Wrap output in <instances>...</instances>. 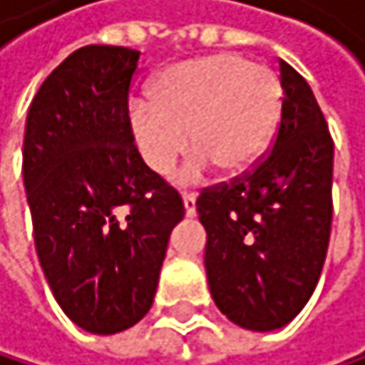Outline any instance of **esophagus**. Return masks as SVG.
Here are the masks:
<instances>
[{"label":"esophagus","instance_id":"34e87169","mask_svg":"<svg viewBox=\"0 0 365 365\" xmlns=\"http://www.w3.org/2000/svg\"><path fill=\"white\" fill-rule=\"evenodd\" d=\"M184 207H186V217H195L197 215V205H195V195L192 192H184Z\"/></svg>","mask_w":365,"mask_h":365}]
</instances>
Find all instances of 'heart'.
Instances as JSON below:
<instances>
[{"mask_svg":"<svg viewBox=\"0 0 365 365\" xmlns=\"http://www.w3.org/2000/svg\"><path fill=\"white\" fill-rule=\"evenodd\" d=\"M282 109V85L272 69L241 54H207L168 67L153 83L150 101L129 109V135L144 166L168 175L190 146L184 179L210 164L243 173L267 148Z\"/></svg>","mask_w":365,"mask_h":365,"instance_id":"b5f03b06","label":"heart"}]
</instances>
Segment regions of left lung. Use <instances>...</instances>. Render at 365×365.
Here are the masks:
<instances>
[{
	"mask_svg": "<svg viewBox=\"0 0 365 365\" xmlns=\"http://www.w3.org/2000/svg\"><path fill=\"white\" fill-rule=\"evenodd\" d=\"M282 109L272 148L197 199L212 300L234 324L276 331L319 280L333 221V138L309 83L280 61Z\"/></svg>",
	"mask_w": 365,
	"mask_h": 365,
	"instance_id": "1",
	"label": "left lung"
}]
</instances>
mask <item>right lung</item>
<instances>
[{"label": "right lung", "mask_w": 365, "mask_h": 365, "mask_svg": "<svg viewBox=\"0 0 365 365\" xmlns=\"http://www.w3.org/2000/svg\"><path fill=\"white\" fill-rule=\"evenodd\" d=\"M140 52L85 46L38 87L24 135V186L41 269L65 315L113 335L148 313L184 201L129 135Z\"/></svg>", "instance_id": "1"}]
</instances>
